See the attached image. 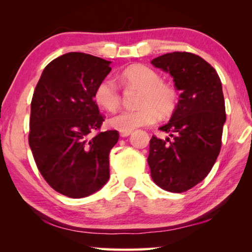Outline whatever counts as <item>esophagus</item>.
Here are the masks:
<instances>
[{"mask_svg": "<svg viewBox=\"0 0 252 252\" xmlns=\"http://www.w3.org/2000/svg\"><path fill=\"white\" fill-rule=\"evenodd\" d=\"M132 133V131H121L120 132V135L122 138H126V136H129Z\"/></svg>", "mask_w": 252, "mask_h": 252, "instance_id": "esophagus-1", "label": "esophagus"}]
</instances>
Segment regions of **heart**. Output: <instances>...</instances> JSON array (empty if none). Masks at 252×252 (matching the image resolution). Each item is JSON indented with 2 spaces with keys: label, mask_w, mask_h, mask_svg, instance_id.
<instances>
[{
  "label": "heart",
  "mask_w": 252,
  "mask_h": 252,
  "mask_svg": "<svg viewBox=\"0 0 252 252\" xmlns=\"http://www.w3.org/2000/svg\"><path fill=\"white\" fill-rule=\"evenodd\" d=\"M123 83L140 88L136 99L139 106L126 110L109 119V126L119 131H132L136 127L151 126L162 117H168L176 109L178 93L171 84L161 80L160 74L144 64H133L122 72ZM96 103L113 112L121 103V92L113 80L105 78L96 84Z\"/></svg>",
  "instance_id": "b5f03b06"
}]
</instances>
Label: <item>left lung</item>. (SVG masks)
Listing matches in <instances>:
<instances>
[{
	"instance_id": "8db88e82",
	"label": "left lung",
	"mask_w": 252,
	"mask_h": 252,
	"mask_svg": "<svg viewBox=\"0 0 252 252\" xmlns=\"http://www.w3.org/2000/svg\"><path fill=\"white\" fill-rule=\"evenodd\" d=\"M151 63L173 78L180 100L167 125L164 140L152 135L148 163L153 181L169 192L181 193L206 178L221 149L225 106L217 71L190 52H172Z\"/></svg>"
}]
</instances>
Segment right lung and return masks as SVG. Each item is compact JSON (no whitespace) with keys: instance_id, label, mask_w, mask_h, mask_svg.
I'll list each match as a JSON object with an SVG mask.
<instances>
[{"instance_id":"obj_1","label":"right lung","mask_w":252,"mask_h":252,"mask_svg":"<svg viewBox=\"0 0 252 252\" xmlns=\"http://www.w3.org/2000/svg\"><path fill=\"white\" fill-rule=\"evenodd\" d=\"M110 61L70 52L54 59L33 93L29 144L42 177L59 193L88 197L110 178L109 155L116 130L100 131L94 90L110 73Z\"/></svg>"}]
</instances>
